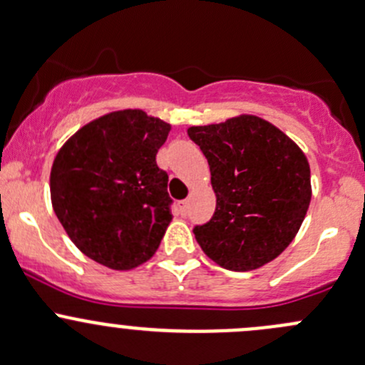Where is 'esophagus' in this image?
<instances>
[{
  "label": "esophagus",
  "instance_id": "1",
  "mask_svg": "<svg viewBox=\"0 0 365 365\" xmlns=\"http://www.w3.org/2000/svg\"><path fill=\"white\" fill-rule=\"evenodd\" d=\"M178 210H180V213L183 215V217H187V213H189V201H187V199L180 201L178 202Z\"/></svg>",
  "mask_w": 365,
  "mask_h": 365
}]
</instances>
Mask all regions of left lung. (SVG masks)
<instances>
[{
	"label": "left lung",
	"instance_id": "obj_1",
	"mask_svg": "<svg viewBox=\"0 0 365 365\" xmlns=\"http://www.w3.org/2000/svg\"><path fill=\"white\" fill-rule=\"evenodd\" d=\"M189 136L208 159L217 195L213 217L194 227L199 247L231 271L271 262L292 243L312 201L306 155L253 115L195 125Z\"/></svg>",
	"mask_w": 365,
	"mask_h": 365
}]
</instances>
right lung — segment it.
<instances>
[{"label":"right lung","instance_id":"right-lung-1","mask_svg":"<svg viewBox=\"0 0 365 365\" xmlns=\"http://www.w3.org/2000/svg\"><path fill=\"white\" fill-rule=\"evenodd\" d=\"M168 133L170 124L141 110L113 112L83 125L56 155L53 212L96 262L133 269L159 248L173 206L155 160Z\"/></svg>","mask_w":365,"mask_h":365}]
</instances>
